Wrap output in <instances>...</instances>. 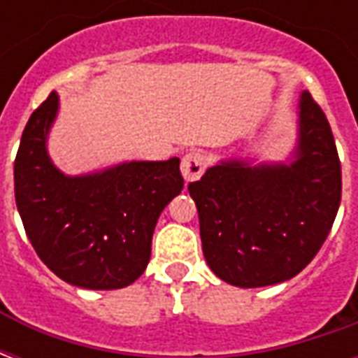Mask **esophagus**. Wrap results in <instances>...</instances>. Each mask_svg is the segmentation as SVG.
<instances>
[{
  "instance_id": "1",
  "label": "esophagus",
  "mask_w": 358,
  "mask_h": 358,
  "mask_svg": "<svg viewBox=\"0 0 358 358\" xmlns=\"http://www.w3.org/2000/svg\"><path fill=\"white\" fill-rule=\"evenodd\" d=\"M205 166H207V159L199 151H189V153L182 157L180 171H182V176H184L186 182H194V180L201 178Z\"/></svg>"
}]
</instances>
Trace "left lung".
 Returning <instances> with one entry per match:
<instances>
[{"instance_id":"obj_1","label":"left lung","mask_w":358,"mask_h":358,"mask_svg":"<svg viewBox=\"0 0 358 358\" xmlns=\"http://www.w3.org/2000/svg\"><path fill=\"white\" fill-rule=\"evenodd\" d=\"M297 117L285 163L222 159L187 186L205 261L228 284L264 287L297 276L330 234L341 201L336 141L308 92H301Z\"/></svg>"}]
</instances>
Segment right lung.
<instances>
[{
  "instance_id": "obj_1",
  "label": "right lung",
  "mask_w": 358,
  "mask_h": 358,
  "mask_svg": "<svg viewBox=\"0 0 358 358\" xmlns=\"http://www.w3.org/2000/svg\"><path fill=\"white\" fill-rule=\"evenodd\" d=\"M59 95L28 118L15 159V199L32 248L66 284L118 289L143 274L163 209L182 192L180 159L126 161L69 176L48 153Z\"/></svg>"
}]
</instances>
